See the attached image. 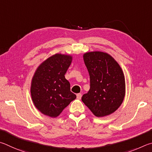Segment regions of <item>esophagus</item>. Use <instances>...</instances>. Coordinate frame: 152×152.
Wrapping results in <instances>:
<instances>
[{
    "label": "esophagus",
    "instance_id": "obj_1",
    "mask_svg": "<svg viewBox=\"0 0 152 152\" xmlns=\"http://www.w3.org/2000/svg\"><path fill=\"white\" fill-rule=\"evenodd\" d=\"M81 96H82L81 94H77V98L78 99H81Z\"/></svg>",
    "mask_w": 152,
    "mask_h": 152
}]
</instances>
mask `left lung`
<instances>
[{"instance_id": "1", "label": "left lung", "mask_w": 152, "mask_h": 152, "mask_svg": "<svg viewBox=\"0 0 152 152\" xmlns=\"http://www.w3.org/2000/svg\"><path fill=\"white\" fill-rule=\"evenodd\" d=\"M83 57L89 74L90 89L82 102L98 118L110 115L120 107L126 95L124 72L107 53L87 52Z\"/></svg>"}]
</instances>
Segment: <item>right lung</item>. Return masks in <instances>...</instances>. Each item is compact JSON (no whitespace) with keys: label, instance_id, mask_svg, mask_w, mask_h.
Segmentation results:
<instances>
[{"label":"right lung","instance_id":"add662e5","mask_svg":"<svg viewBox=\"0 0 152 152\" xmlns=\"http://www.w3.org/2000/svg\"><path fill=\"white\" fill-rule=\"evenodd\" d=\"M73 57L56 53L40 64L32 78L31 95L35 107L50 118H57L76 98L65 75Z\"/></svg>","mask_w":152,"mask_h":152}]
</instances>
